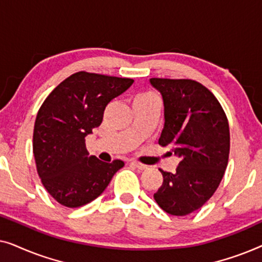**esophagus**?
I'll return each mask as SVG.
<instances>
[{
    "label": "esophagus",
    "mask_w": 262,
    "mask_h": 262,
    "mask_svg": "<svg viewBox=\"0 0 262 262\" xmlns=\"http://www.w3.org/2000/svg\"><path fill=\"white\" fill-rule=\"evenodd\" d=\"M131 164H132V166H135L136 168H138V169H141V170L146 169V168H148V166H145V164H143L141 162H137V161H132Z\"/></svg>",
    "instance_id": "34e87169"
}]
</instances>
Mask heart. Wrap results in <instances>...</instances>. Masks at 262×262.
Wrapping results in <instances>:
<instances>
[{"mask_svg":"<svg viewBox=\"0 0 262 262\" xmlns=\"http://www.w3.org/2000/svg\"><path fill=\"white\" fill-rule=\"evenodd\" d=\"M135 100H156V96L154 95L152 93L144 92V93H139V94H137Z\"/></svg>","mask_w":262,"mask_h":262,"instance_id":"obj_1","label":"heart"}]
</instances>
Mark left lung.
Instances as JSON below:
<instances>
[{
    "label": "left lung",
    "instance_id": "8db88e82",
    "mask_svg": "<svg viewBox=\"0 0 262 262\" xmlns=\"http://www.w3.org/2000/svg\"><path fill=\"white\" fill-rule=\"evenodd\" d=\"M164 103V127L159 139L180 157L175 173L160 169L163 184L154 194L163 211L186 216L216 192L230 152L228 118L216 96L188 78H150Z\"/></svg>",
    "mask_w": 262,
    "mask_h": 262
}]
</instances>
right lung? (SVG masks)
<instances>
[{
    "mask_svg": "<svg viewBox=\"0 0 262 262\" xmlns=\"http://www.w3.org/2000/svg\"><path fill=\"white\" fill-rule=\"evenodd\" d=\"M134 83L132 78L87 71L70 75L50 93L38 111L33 155L50 195L67 207L98 198L124 162L106 163L88 156L85 137L102 123L111 100Z\"/></svg>",
    "mask_w": 262,
    "mask_h": 262,
    "instance_id": "add662e5",
    "label": "right lung"
}]
</instances>
